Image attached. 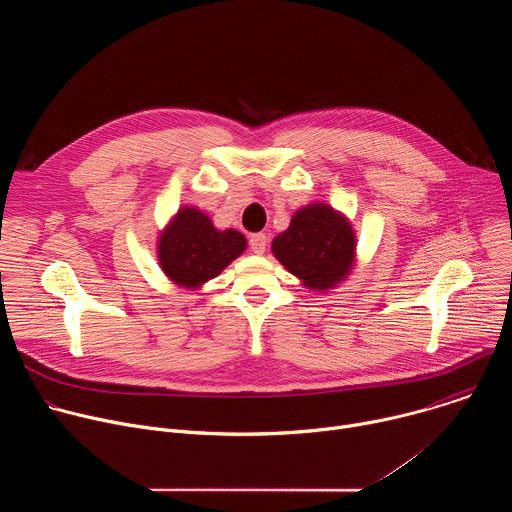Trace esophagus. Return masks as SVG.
<instances>
[{"instance_id": "esophagus-1", "label": "esophagus", "mask_w": 512, "mask_h": 512, "mask_svg": "<svg viewBox=\"0 0 512 512\" xmlns=\"http://www.w3.org/2000/svg\"><path fill=\"white\" fill-rule=\"evenodd\" d=\"M249 247H251V251H253L255 255H263V253H265V249H267V237H265L263 233H255V235H251V239H249Z\"/></svg>"}]
</instances>
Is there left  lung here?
Returning <instances> with one entry per match:
<instances>
[{"instance_id":"left-lung-1","label":"left lung","mask_w":512,"mask_h":512,"mask_svg":"<svg viewBox=\"0 0 512 512\" xmlns=\"http://www.w3.org/2000/svg\"><path fill=\"white\" fill-rule=\"evenodd\" d=\"M356 239L346 216L328 204L300 208L287 231L277 235L271 251L277 261L312 289L340 283L354 263Z\"/></svg>"}]
</instances>
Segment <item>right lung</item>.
I'll return each mask as SVG.
<instances>
[{
    "instance_id": "1",
    "label": "right lung",
    "mask_w": 512,
    "mask_h": 512,
    "mask_svg": "<svg viewBox=\"0 0 512 512\" xmlns=\"http://www.w3.org/2000/svg\"><path fill=\"white\" fill-rule=\"evenodd\" d=\"M245 247L247 239L239 231H218L198 208H180L160 235L158 259L174 283L198 287L221 273Z\"/></svg>"
}]
</instances>
